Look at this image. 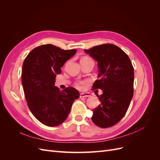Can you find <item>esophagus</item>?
<instances>
[{
	"mask_svg": "<svg viewBox=\"0 0 160 160\" xmlns=\"http://www.w3.org/2000/svg\"><path fill=\"white\" fill-rule=\"evenodd\" d=\"M91 95L89 93H82L80 94V98H88V97H90Z\"/></svg>",
	"mask_w": 160,
	"mask_h": 160,
	"instance_id": "34e87169",
	"label": "esophagus"
}]
</instances>
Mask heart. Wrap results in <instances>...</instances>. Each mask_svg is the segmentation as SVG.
<instances>
[{"instance_id":"b5f03b06","label":"heart","mask_w":160,"mask_h":160,"mask_svg":"<svg viewBox=\"0 0 160 160\" xmlns=\"http://www.w3.org/2000/svg\"><path fill=\"white\" fill-rule=\"evenodd\" d=\"M88 83V81H78L76 82L75 85V87H76L77 89H83L84 88L85 85Z\"/></svg>"}]
</instances>
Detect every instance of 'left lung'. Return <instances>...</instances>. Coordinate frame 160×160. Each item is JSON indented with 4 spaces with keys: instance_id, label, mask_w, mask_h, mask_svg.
I'll return each instance as SVG.
<instances>
[{
    "instance_id": "1",
    "label": "left lung",
    "mask_w": 160,
    "mask_h": 160,
    "mask_svg": "<svg viewBox=\"0 0 160 160\" xmlns=\"http://www.w3.org/2000/svg\"><path fill=\"white\" fill-rule=\"evenodd\" d=\"M98 66V80L92 89L103 91L98 95L101 104L93 109L91 119L98 126H113L126 113L133 95L134 70L129 58L113 44H103L85 50Z\"/></svg>"
}]
</instances>
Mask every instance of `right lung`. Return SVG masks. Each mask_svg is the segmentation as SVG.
<instances>
[{
    "label": "right lung",
    "instance_id": "add662e5",
    "mask_svg": "<svg viewBox=\"0 0 160 160\" xmlns=\"http://www.w3.org/2000/svg\"><path fill=\"white\" fill-rule=\"evenodd\" d=\"M76 49H61L51 44L32 49L25 58L22 68V84L27 102L32 115L49 127L65 122L71 106L80 94L69 87L61 91L55 86L61 68L73 56Z\"/></svg>",
    "mask_w": 160,
    "mask_h": 160
}]
</instances>
